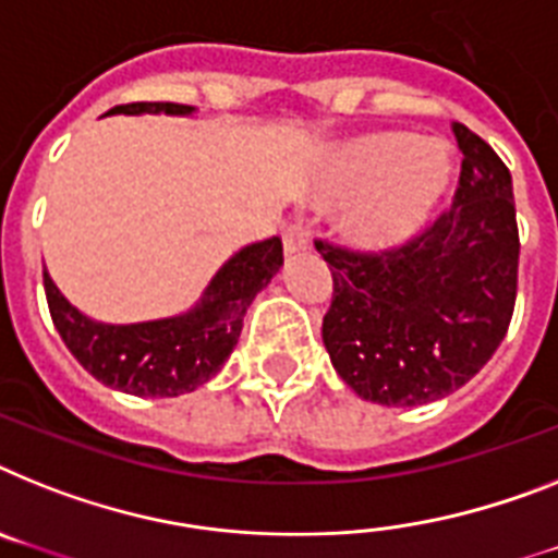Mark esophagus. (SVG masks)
<instances>
[{"label": "esophagus", "instance_id": "1", "mask_svg": "<svg viewBox=\"0 0 558 558\" xmlns=\"http://www.w3.org/2000/svg\"><path fill=\"white\" fill-rule=\"evenodd\" d=\"M308 246V232L303 229V223H289L283 229V250L287 255H294V252H303Z\"/></svg>", "mask_w": 558, "mask_h": 558}]
</instances>
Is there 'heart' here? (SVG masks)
<instances>
[{
    "mask_svg": "<svg viewBox=\"0 0 558 558\" xmlns=\"http://www.w3.org/2000/svg\"><path fill=\"white\" fill-rule=\"evenodd\" d=\"M451 178L453 161L446 147L423 144L409 133H380L337 153L323 195L354 201L343 221L351 241L366 250H388L428 221Z\"/></svg>",
    "mask_w": 558,
    "mask_h": 558,
    "instance_id": "obj_1",
    "label": "heart"
}]
</instances>
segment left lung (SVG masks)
Instances as JSON below:
<instances>
[{
	"instance_id": "left-lung-1",
	"label": "left lung",
	"mask_w": 558,
	"mask_h": 558,
	"mask_svg": "<svg viewBox=\"0 0 558 558\" xmlns=\"http://www.w3.org/2000/svg\"><path fill=\"white\" fill-rule=\"evenodd\" d=\"M451 207L405 243L351 250L315 241L331 269L323 343L363 400L425 405L480 372L508 335L519 278V227L505 161L465 124Z\"/></svg>"
}]
</instances>
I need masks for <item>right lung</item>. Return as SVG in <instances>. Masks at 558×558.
I'll return each mask as SVG.
<instances>
[{"instance_id": "obj_1", "label": "right lung", "mask_w": 558, "mask_h": 558, "mask_svg": "<svg viewBox=\"0 0 558 558\" xmlns=\"http://www.w3.org/2000/svg\"><path fill=\"white\" fill-rule=\"evenodd\" d=\"M110 112H170L186 116L190 105L175 101H133ZM283 266L278 235L257 241L232 255L190 315L167 320L107 326L84 317L64 301L45 271V294L56 331L70 354L105 386L135 397H178L221 372L243 329V315L255 294Z\"/></svg>"}]
</instances>
